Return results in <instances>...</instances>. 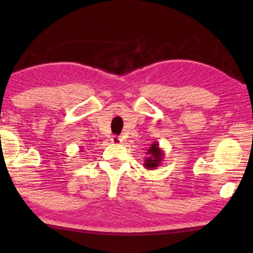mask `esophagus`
Segmentation results:
<instances>
[{"instance_id": "34e87169", "label": "esophagus", "mask_w": 253, "mask_h": 253, "mask_svg": "<svg viewBox=\"0 0 253 253\" xmlns=\"http://www.w3.org/2000/svg\"><path fill=\"white\" fill-rule=\"evenodd\" d=\"M111 142L114 144H121L123 142V139L118 136H112L111 138Z\"/></svg>"}]
</instances>
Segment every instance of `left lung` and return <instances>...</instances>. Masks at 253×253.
I'll list each match as a JSON object with an SVG mask.
<instances>
[{
    "mask_svg": "<svg viewBox=\"0 0 253 253\" xmlns=\"http://www.w3.org/2000/svg\"><path fill=\"white\" fill-rule=\"evenodd\" d=\"M146 154L147 158H144L143 163L144 169H155L162 164V161L164 159V151L160 148V144L158 142H153L149 147Z\"/></svg>",
    "mask_w": 253,
    "mask_h": 253,
    "instance_id": "1",
    "label": "left lung"
}]
</instances>
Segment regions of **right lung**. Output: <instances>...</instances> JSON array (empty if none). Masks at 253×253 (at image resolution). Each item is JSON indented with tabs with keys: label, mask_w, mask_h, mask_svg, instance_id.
<instances>
[{
	"label": "right lung",
	"mask_w": 253,
	"mask_h": 253,
	"mask_svg": "<svg viewBox=\"0 0 253 253\" xmlns=\"http://www.w3.org/2000/svg\"><path fill=\"white\" fill-rule=\"evenodd\" d=\"M83 151V150H80V152H82Z\"/></svg>",
	"instance_id": "right-lung-1"
}]
</instances>
